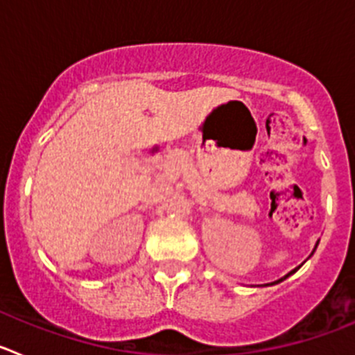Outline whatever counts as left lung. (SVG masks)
I'll return each mask as SVG.
<instances>
[{"label": "left lung", "instance_id": "1", "mask_svg": "<svg viewBox=\"0 0 355 355\" xmlns=\"http://www.w3.org/2000/svg\"><path fill=\"white\" fill-rule=\"evenodd\" d=\"M316 245H318V243H316ZM315 249H316V247H315ZM295 270H297V268H295ZM295 270H293V272H295ZM290 274H291V272H290ZM290 274H288V275H290ZM288 275H286V277H288ZM281 281H283V279H281Z\"/></svg>", "mask_w": 355, "mask_h": 355}]
</instances>
